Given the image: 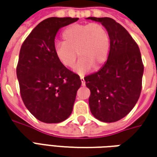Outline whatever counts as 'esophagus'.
I'll return each instance as SVG.
<instances>
[{
	"label": "esophagus",
	"instance_id": "obj_1",
	"mask_svg": "<svg viewBox=\"0 0 157 157\" xmlns=\"http://www.w3.org/2000/svg\"><path fill=\"white\" fill-rule=\"evenodd\" d=\"M80 80H81L82 86H85V85H86V81H85V78H84L83 76H80Z\"/></svg>",
	"mask_w": 157,
	"mask_h": 157
}]
</instances>
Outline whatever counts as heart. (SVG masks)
<instances>
[{"instance_id":"b5f03b06","label":"heart","mask_w":157,"mask_h":157,"mask_svg":"<svg viewBox=\"0 0 157 157\" xmlns=\"http://www.w3.org/2000/svg\"><path fill=\"white\" fill-rule=\"evenodd\" d=\"M63 43L54 47V54L59 63L66 68L75 63L76 72L83 74L91 69H97L105 63L110 49V36L100 23L73 24L63 30Z\"/></svg>"}]
</instances>
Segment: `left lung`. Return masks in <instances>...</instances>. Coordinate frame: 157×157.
<instances>
[{
	"instance_id": "left-lung-1",
	"label": "left lung",
	"mask_w": 157,
	"mask_h": 157,
	"mask_svg": "<svg viewBox=\"0 0 157 157\" xmlns=\"http://www.w3.org/2000/svg\"><path fill=\"white\" fill-rule=\"evenodd\" d=\"M100 21L110 36L108 58L98 71L86 76L89 106L100 121L114 122L129 113L142 91L143 63L140 49L130 34L109 17H88Z\"/></svg>"
}]
</instances>
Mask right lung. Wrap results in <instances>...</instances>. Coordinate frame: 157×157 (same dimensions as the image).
<instances>
[{"instance_id": "obj_1", "label": "right lung", "mask_w": 157, "mask_h": 157, "mask_svg": "<svg viewBox=\"0 0 157 157\" xmlns=\"http://www.w3.org/2000/svg\"><path fill=\"white\" fill-rule=\"evenodd\" d=\"M78 18L50 17L41 21L22 43L16 67L21 100L40 121L58 123L72 112L78 74L64 67L54 54L57 31Z\"/></svg>"}]
</instances>
